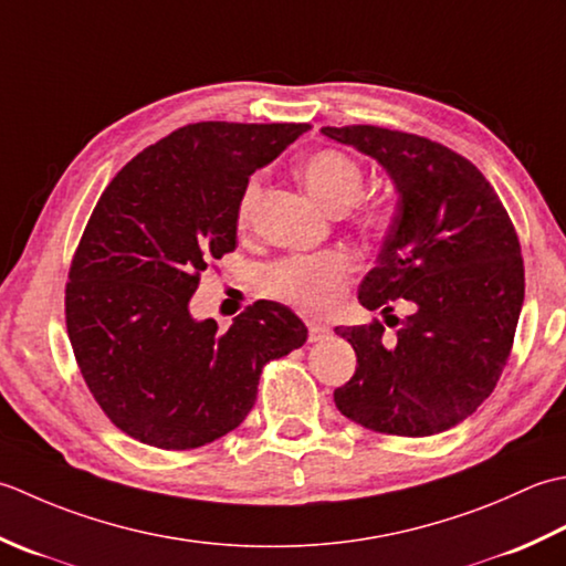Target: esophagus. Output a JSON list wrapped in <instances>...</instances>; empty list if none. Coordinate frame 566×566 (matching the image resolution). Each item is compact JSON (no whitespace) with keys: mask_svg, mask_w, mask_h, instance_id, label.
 <instances>
[{"mask_svg":"<svg viewBox=\"0 0 566 566\" xmlns=\"http://www.w3.org/2000/svg\"><path fill=\"white\" fill-rule=\"evenodd\" d=\"M329 337V327L322 325V322H310V332H307V339L310 342H322Z\"/></svg>","mask_w":566,"mask_h":566,"instance_id":"34e87169","label":"esophagus"}]
</instances>
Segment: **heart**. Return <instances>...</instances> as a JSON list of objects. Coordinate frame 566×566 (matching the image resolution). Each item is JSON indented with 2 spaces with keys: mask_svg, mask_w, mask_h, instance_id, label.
I'll use <instances>...</instances> for the list:
<instances>
[{
  "mask_svg": "<svg viewBox=\"0 0 566 566\" xmlns=\"http://www.w3.org/2000/svg\"><path fill=\"white\" fill-rule=\"evenodd\" d=\"M300 180L322 210L339 214L356 202L364 188V172L349 156L339 151H315L297 168ZM261 182L251 178L239 200V222L247 224L253 205L259 200ZM368 227H378L384 214L368 210L364 214ZM354 271V259L344 251H327L317 256H295L273 263L263 273V291L271 297L283 300L303 313H325L342 293V285Z\"/></svg>",
  "mask_w": 566,
  "mask_h": 566,
  "instance_id": "heart-1",
  "label": "heart"
}]
</instances>
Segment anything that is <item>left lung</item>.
Wrapping results in <instances>:
<instances>
[{"label": "left lung", "mask_w": 566, "mask_h": 566, "mask_svg": "<svg viewBox=\"0 0 566 566\" xmlns=\"http://www.w3.org/2000/svg\"><path fill=\"white\" fill-rule=\"evenodd\" d=\"M319 132L374 158L398 198L359 285V303L398 329L334 327L356 352L334 402L368 430L440 434L491 396L509 361L525 297L521 241L489 180L452 148L368 124ZM400 296L413 307L406 321L389 315Z\"/></svg>", "instance_id": "8db88e82"}]
</instances>
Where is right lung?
<instances>
[{"mask_svg": "<svg viewBox=\"0 0 566 566\" xmlns=\"http://www.w3.org/2000/svg\"><path fill=\"white\" fill-rule=\"evenodd\" d=\"M310 124L200 122L126 164L102 192L65 287L67 337L90 394L134 440L192 449L232 432L263 364L303 347L291 307L256 300L227 332L190 297L237 249L249 178Z\"/></svg>", "mask_w": 566, "mask_h": 566, "instance_id": "obj_1", "label": "right lung"}]
</instances>
